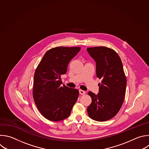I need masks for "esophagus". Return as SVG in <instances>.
<instances>
[{
  "label": "esophagus",
  "mask_w": 149,
  "mask_h": 149,
  "mask_svg": "<svg viewBox=\"0 0 149 149\" xmlns=\"http://www.w3.org/2000/svg\"><path fill=\"white\" fill-rule=\"evenodd\" d=\"M79 93H80L81 95H85V94L86 93V92H85V91H83V90L80 89V90H79Z\"/></svg>",
  "instance_id": "1"
}]
</instances>
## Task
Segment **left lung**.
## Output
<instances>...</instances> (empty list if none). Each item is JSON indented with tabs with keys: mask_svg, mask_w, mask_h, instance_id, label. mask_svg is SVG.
Returning a JSON list of instances; mask_svg holds the SVG:
<instances>
[{
	"mask_svg": "<svg viewBox=\"0 0 149 149\" xmlns=\"http://www.w3.org/2000/svg\"><path fill=\"white\" fill-rule=\"evenodd\" d=\"M86 50L96 63V76L102 79L99 92L91 91L92 102L87 108L90 118L104 122L113 118L120 110L125 98L126 78L122 61L113 49L105 47L88 48Z\"/></svg>",
	"mask_w": 149,
	"mask_h": 149,
	"instance_id": "obj_1",
	"label": "left lung"
}]
</instances>
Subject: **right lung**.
<instances>
[{
  "label": "right lung",
  "mask_w": 149,
  "mask_h": 149,
  "mask_svg": "<svg viewBox=\"0 0 149 149\" xmlns=\"http://www.w3.org/2000/svg\"><path fill=\"white\" fill-rule=\"evenodd\" d=\"M80 49L78 47L49 49L35 71L34 101L41 115L49 120L57 122L69 117L78 100V90L62 86L60 77L66 74L69 63Z\"/></svg>",
  "instance_id": "obj_1"
}]
</instances>
